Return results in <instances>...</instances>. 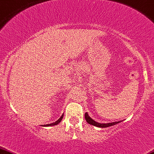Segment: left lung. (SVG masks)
<instances>
[{
    "mask_svg": "<svg viewBox=\"0 0 154 154\" xmlns=\"http://www.w3.org/2000/svg\"><path fill=\"white\" fill-rule=\"evenodd\" d=\"M85 119H86L87 122L91 125L95 126L97 127H100V128H106V127H109V126H112L115 125V124L119 123V122H122V121H119V122H112V123H107V124H101V123H98V122H95L94 119H92L90 116L88 115L87 112L85 113Z\"/></svg>",
    "mask_w": 154,
    "mask_h": 154,
    "instance_id": "8db88e82",
    "label": "left lung"
}]
</instances>
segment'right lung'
<instances>
[{
    "instance_id": "right-lung-1",
    "label": "right lung",
    "mask_w": 154,
    "mask_h": 154,
    "mask_svg": "<svg viewBox=\"0 0 154 154\" xmlns=\"http://www.w3.org/2000/svg\"><path fill=\"white\" fill-rule=\"evenodd\" d=\"M63 116H64V114H63V115H62L61 116H60V118L59 119L56 121L55 122H53V123H52V124H47L46 126H54V125H57V124H59L60 122H61V121H62V119H63Z\"/></svg>"
}]
</instances>
